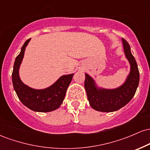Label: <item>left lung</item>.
I'll return each mask as SVG.
<instances>
[{
  "label": "left lung",
  "mask_w": 150,
  "mask_h": 150,
  "mask_svg": "<svg viewBox=\"0 0 150 150\" xmlns=\"http://www.w3.org/2000/svg\"><path fill=\"white\" fill-rule=\"evenodd\" d=\"M125 54L130 62V73L121 87L115 89H97L92 77L85 74V88L89 104L94 109L102 112L117 111L132 99L135 95L140 80V73L137 63L132 56L127 41L122 39Z\"/></svg>",
  "instance_id": "left-lung-1"
}]
</instances>
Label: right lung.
I'll return each instance as SVG.
<instances>
[{"label":"right lung","instance_id":"add662e5","mask_svg":"<svg viewBox=\"0 0 150 150\" xmlns=\"http://www.w3.org/2000/svg\"><path fill=\"white\" fill-rule=\"evenodd\" d=\"M30 39L22 46L20 54L15 58L12 74L13 84L17 95L21 102L31 110L38 112H49L61 106L73 74L63 75L51 85L44 89H34L22 83L19 77V68L24 57L25 48Z\"/></svg>","mask_w":150,"mask_h":150}]
</instances>
